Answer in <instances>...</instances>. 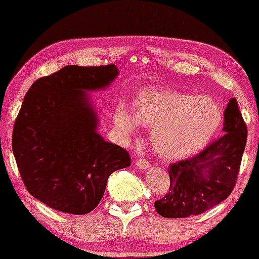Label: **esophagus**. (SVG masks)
Wrapping results in <instances>:
<instances>
[{"instance_id":"obj_1","label":"esophagus","mask_w":259,"mask_h":259,"mask_svg":"<svg viewBox=\"0 0 259 259\" xmlns=\"http://www.w3.org/2000/svg\"><path fill=\"white\" fill-rule=\"evenodd\" d=\"M136 165H138L139 169H141V170H146V169L150 168V162H148L147 159L145 158H139L138 162H136Z\"/></svg>"}]
</instances>
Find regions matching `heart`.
<instances>
[{"label":"heart","instance_id":"obj_1","mask_svg":"<svg viewBox=\"0 0 259 259\" xmlns=\"http://www.w3.org/2000/svg\"><path fill=\"white\" fill-rule=\"evenodd\" d=\"M222 109L209 97L192 96L165 89H142L133 112L121 105L114 123L125 135L138 130V123L153 126L152 142L158 152L179 159L201 151L222 123Z\"/></svg>","mask_w":259,"mask_h":259}]
</instances>
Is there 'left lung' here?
<instances>
[{
    "mask_svg": "<svg viewBox=\"0 0 259 259\" xmlns=\"http://www.w3.org/2000/svg\"><path fill=\"white\" fill-rule=\"evenodd\" d=\"M224 134L202 152L168 169L170 186L167 195L154 202L164 218H186L210 209L234 190L247 140V126L236 99L224 112Z\"/></svg>",
    "mask_w": 259,
    "mask_h": 259,
    "instance_id": "left-lung-1",
    "label": "left lung"
}]
</instances>
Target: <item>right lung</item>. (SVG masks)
Instances as JSON below:
<instances>
[{
	"instance_id": "1",
	"label": "right lung",
	"mask_w": 259,
	"mask_h": 259,
	"mask_svg": "<svg viewBox=\"0 0 259 259\" xmlns=\"http://www.w3.org/2000/svg\"><path fill=\"white\" fill-rule=\"evenodd\" d=\"M118 74L114 64L67 65L26 92L12 148L26 190L53 209L90 213L109 175L132 163L127 151L97 133L99 117L89 95L108 88Z\"/></svg>"
}]
</instances>
